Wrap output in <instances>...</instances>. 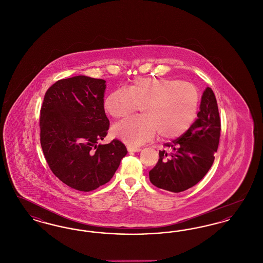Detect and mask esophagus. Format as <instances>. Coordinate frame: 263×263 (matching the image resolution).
I'll return each mask as SVG.
<instances>
[{"label": "esophagus", "instance_id": "1", "mask_svg": "<svg viewBox=\"0 0 263 263\" xmlns=\"http://www.w3.org/2000/svg\"><path fill=\"white\" fill-rule=\"evenodd\" d=\"M127 150L129 151V152H140L141 149L137 148V147H131V146H129V147H127Z\"/></svg>", "mask_w": 263, "mask_h": 263}]
</instances>
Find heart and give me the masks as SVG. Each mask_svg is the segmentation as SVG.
Instances as JSON below:
<instances>
[{
  "label": "heart",
  "mask_w": 263,
  "mask_h": 263,
  "mask_svg": "<svg viewBox=\"0 0 263 263\" xmlns=\"http://www.w3.org/2000/svg\"><path fill=\"white\" fill-rule=\"evenodd\" d=\"M200 102L194 85L175 79L142 78L125 89H115L104 100V108L115 119L142 110V116L113 126L115 137L129 146H140L156 137L176 139L194 122Z\"/></svg>",
  "instance_id": "1"
}]
</instances>
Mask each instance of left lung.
<instances>
[{"label":"left lung","mask_w":263,"mask_h":263,"mask_svg":"<svg viewBox=\"0 0 263 263\" xmlns=\"http://www.w3.org/2000/svg\"><path fill=\"white\" fill-rule=\"evenodd\" d=\"M221 136V118L212 88L203 92L197 119L187 131L172 143H164L159 161L149 172L158 188L181 192L197 184L215 160Z\"/></svg>","instance_id":"left-lung-1"}]
</instances>
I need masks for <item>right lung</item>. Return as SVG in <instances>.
Returning <instances> with one entry per match:
<instances>
[{
  "instance_id": "obj_1",
  "label": "right lung",
  "mask_w": 263,
  "mask_h": 263,
  "mask_svg": "<svg viewBox=\"0 0 263 263\" xmlns=\"http://www.w3.org/2000/svg\"><path fill=\"white\" fill-rule=\"evenodd\" d=\"M105 81L86 76L62 79L44 96L40 109V144L52 173L70 187L91 191L108 182L122 158L125 145L107 135L109 120L103 97Z\"/></svg>"
}]
</instances>
